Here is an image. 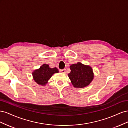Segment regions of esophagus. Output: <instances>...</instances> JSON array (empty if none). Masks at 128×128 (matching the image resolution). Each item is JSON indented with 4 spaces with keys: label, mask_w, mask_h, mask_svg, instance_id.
Here are the masks:
<instances>
[{
    "label": "esophagus",
    "mask_w": 128,
    "mask_h": 128,
    "mask_svg": "<svg viewBox=\"0 0 128 128\" xmlns=\"http://www.w3.org/2000/svg\"><path fill=\"white\" fill-rule=\"evenodd\" d=\"M60 72L63 73V74H65L66 73V69H61V70H60Z\"/></svg>",
    "instance_id": "obj_1"
}]
</instances>
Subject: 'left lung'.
<instances>
[{
  "instance_id": "1",
  "label": "left lung",
  "mask_w": 128,
  "mask_h": 128,
  "mask_svg": "<svg viewBox=\"0 0 128 128\" xmlns=\"http://www.w3.org/2000/svg\"><path fill=\"white\" fill-rule=\"evenodd\" d=\"M70 72L68 75L74 87L84 88L88 86L94 78L93 69L89 65L78 62L70 65Z\"/></svg>"
}]
</instances>
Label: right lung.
Instances as JSON below:
<instances>
[{"instance_id": "1", "label": "right lung", "mask_w": 128, "mask_h": 128, "mask_svg": "<svg viewBox=\"0 0 128 128\" xmlns=\"http://www.w3.org/2000/svg\"><path fill=\"white\" fill-rule=\"evenodd\" d=\"M58 72H59V70L56 68H51L48 64H43L40 68L34 70L32 75L33 80L37 84L45 86L54 74Z\"/></svg>"}]
</instances>
